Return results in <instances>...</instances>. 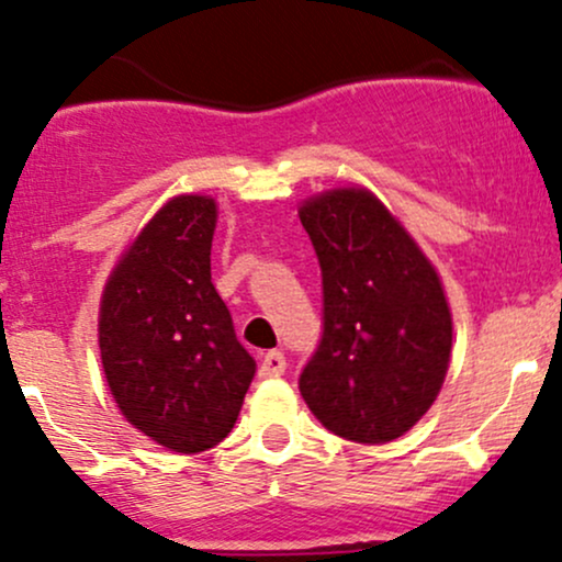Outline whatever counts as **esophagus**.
I'll return each instance as SVG.
<instances>
[{
    "label": "esophagus",
    "mask_w": 562,
    "mask_h": 562,
    "mask_svg": "<svg viewBox=\"0 0 562 562\" xmlns=\"http://www.w3.org/2000/svg\"><path fill=\"white\" fill-rule=\"evenodd\" d=\"M285 368H288L285 355H282L280 349H274V351H267V355H263L261 371H258V375H261V379H277V375L285 373Z\"/></svg>",
    "instance_id": "esophagus-1"
}]
</instances>
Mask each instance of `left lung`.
Instances as JSON below:
<instances>
[{"label":"left lung","mask_w":562,"mask_h":562,"mask_svg":"<svg viewBox=\"0 0 562 562\" xmlns=\"http://www.w3.org/2000/svg\"><path fill=\"white\" fill-rule=\"evenodd\" d=\"M299 215L323 274V336L301 397L333 435L390 442L446 379L453 325L440 277L371 191H328Z\"/></svg>","instance_id":"1"}]
</instances>
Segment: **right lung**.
Masks as SVG:
<instances>
[{"mask_svg": "<svg viewBox=\"0 0 562 562\" xmlns=\"http://www.w3.org/2000/svg\"><path fill=\"white\" fill-rule=\"evenodd\" d=\"M213 229V200H170L101 301V360L116 405L135 429L178 453L218 446L256 375L211 282Z\"/></svg>", "mask_w": 562, "mask_h": 562, "instance_id": "add662e5", "label": "right lung"}]
</instances>
